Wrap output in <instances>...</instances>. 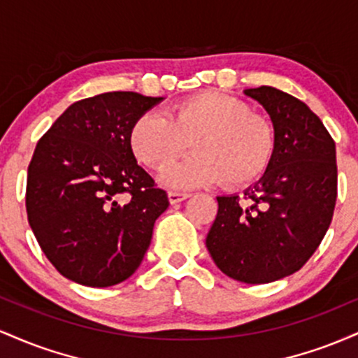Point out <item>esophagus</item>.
Returning a JSON list of instances; mask_svg holds the SVG:
<instances>
[{"mask_svg": "<svg viewBox=\"0 0 358 358\" xmlns=\"http://www.w3.org/2000/svg\"><path fill=\"white\" fill-rule=\"evenodd\" d=\"M190 196V193H182V192H168V200L170 203H180L183 200H187Z\"/></svg>", "mask_w": 358, "mask_h": 358, "instance_id": "34e87169", "label": "esophagus"}]
</instances>
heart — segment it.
<instances>
[{
    "label": "heart",
    "mask_w": 358,
    "mask_h": 358,
    "mask_svg": "<svg viewBox=\"0 0 358 358\" xmlns=\"http://www.w3.org/2000/svg\"><path fill=\"white\" fill-rule=\"evenodd\" d=\"M193 148L190 158L162 175L173 188L222 182L239 188L264 175L274 151L276 129L268 117L252 113L244 101L203 90L176 102L168 117L148 110L129 131V145L150 170L163 168Z\"/></svg>",
    "instance_id": "1"
}]
</instances>
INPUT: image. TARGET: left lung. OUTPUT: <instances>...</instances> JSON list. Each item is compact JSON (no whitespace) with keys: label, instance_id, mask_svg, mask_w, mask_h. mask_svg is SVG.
<instances>
[{"label":"left lung","instance_id":"1","mask_svg":"<svg viewBox=\"0 0 358 358\" xmlns=\"http://www.w3.org/2000/svg\"><path fill=\"white\" fill-rule=\"evenodd\" d=\"M244 94L269 114L276 151L244 199L217 196L219 212L205 244L229 278L264 285L301 269L323 241L336 202V153L305 102L269 85Z\"/></svg>","mask_w":358,"mask_h":358}]
</instances>
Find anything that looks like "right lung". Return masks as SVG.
Masks as SVG:
<instances>
[{
	"label": "right lung",
	"instance_id": "obj_1",
	"mask_svg": "<svg viewBox=\"0 0 358 358\" xmlns=\"http://www.w3.org/2000/svg\"><path fill=\"white\" fill-rule=\"evenodd\" d=\"M162 101L121 90L77 101L36 143L28 222L48 261L71 281L114 286L141 264L170 202L138 165L129 131Z\"/></svg>",
	"mask_w": 358,
	"mask_h": 358
}]
</instances>
